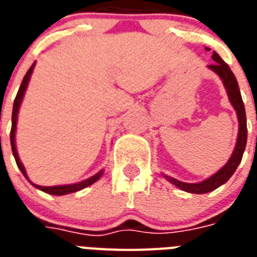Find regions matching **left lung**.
Segmentation results:
<instances>
[{
	"instance_id": "left-lung-1",
	"label": "left lung",
	"mask_w": 257,
	"mask_h": 257,
	"mask_svg": "<svg viewBox=\"0 0 257 257\" xmlns=\"http://www.w3.org/2000/svg\"><path fill=\"white\" fill-rule=\"evenodd\" d=\"M212 58L216 62L209 65V68L215 73L219 74L220 78L223 80L224 86L227 89L228 97H229V101H231V104L233 105V108H235L236 113H237V118H239V136H237V143H236L235 151L232 153L231 159L228 160V163L224 165L223 168L220 169L217 173L211 176L209 179L204 180V181L199 184H188L167 176V179L172 184H175L177 188L185 192H189V193H208V192L219 188L220 185H223L224 183H227L229 177L235 173L236 168L239 167L240 161L243 159L245 144H247V117H245V109H244L243 98H241L239 85H237V80H236L235 74L232 73V70L229 69L227 62H224L223 58L220 57L216 52H213Z\"/></svg>"
}]
</instances>
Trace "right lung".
<instances>
[{
  "label": "right lung",
  "instance_id": "obj_1",
  "mask_svg": "<svg viewBox=\"0 0 257 257\" xmlns=\"http://www.w3.org/2000/svg\"><path fill=\"white\" fill-rule=\"evenodd\" d=\"M33 68H34V64L30 66L29 70L26 72L25 77H24V80H22L21 82V86H20V89H18V93H17V96H16V100H14V104H13V113H12V129H10V144H12V152H13V156L14 159H16L17 167L20 168V171L22 172V175L25 176L26 179H28V176H26L25 168H24V165H22V163L20 161V159H18L17 151H16V139H14V136H16V124H17L18 109H20V105H21L22 97H24V93H25L26 90V86H28V82H29L30 74H32V72H33ZM101 176H102V171L98 172L97 175L92 176L90 179L84 180V181H81V183L70 184V185H57V187H40V185H36V184H33L32 181H30V183L33 184L36 188L46 192V193H49V195L61 196V195H66V193H72V192L81 191V189H84V188L92 185L93 183H96Z\"/></svg>",
  "mask_w": 257,
  "mask_h": 257
}]
</instances>
